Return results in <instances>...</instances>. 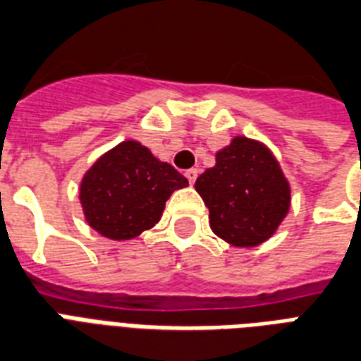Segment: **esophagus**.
Segmentation results:
<instances>
[{"mask_svg":"<svg viewBox=\"0 0 361 361\" xmlns=\"http://www.w3.org/2000/svg\"><path fill=\"white\" fill-rule=\"evenodd\" d=\"M184 177L188 178V183L194 184V183H196V178H197V169H188V171H184Z\"/></svg>","mask_w":361,"mask_h":361,"instance_id":"1","label":"esophagus"}]
</instances>
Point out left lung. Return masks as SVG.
<instances>
[{
  "instance_id": "1",
  "label": "left lung",
  "mask_w": 361,
  "mask_h": 361,
  "mask_svg": "<svg viewBox=\"0 0 361 361\" xmlns=\"http://www.w3.org/2000/svg\"><path fill=\"white\" fill-rule=\"evenodd\" d=\"M211 230L235 247L267 242L289 211L291 190L267 146L235 137L196 180Z\"/></svg>"
}]
</instances>
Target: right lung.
<instances>
[{
	"label": "right lung",
	"mask_w": 361,
	"mask_h": 361,
	"mask_svg": "<svg viewBox=\"0 0 361 361\" xmlns=\"http://www.w3.org/2000/svg\"><path fill=\"white\" fill-rule=\"evenodd\" d=\"M184 186L188 180L173 165L137 140H126L85 173L80 200L89 226L121 242L152 228L171 194Z\"/></svg>",
	"instance_id": "right-lung-1"
}]
</instances>
